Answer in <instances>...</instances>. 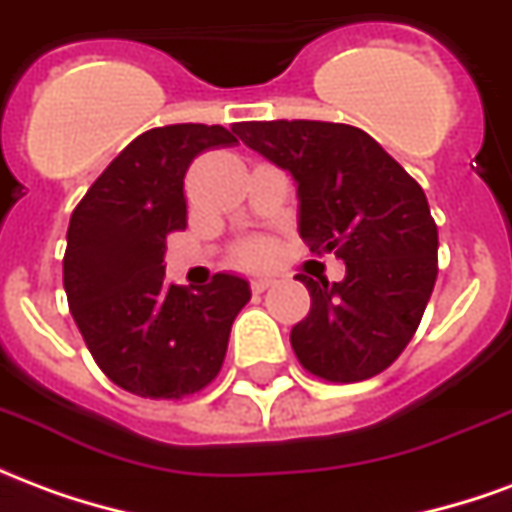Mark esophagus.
Here are the masks:
<instances>
[{
	"label": "esophagus",
	"instance_id": "obj_1",
	"mask_svg": "<svg viewBox=\"0 0 512 512\" xmlns=\"http://www.w3.org/2000/svg\"><path fill=\"white\" fill-rule=\"evenodd\" d=\"M271 285H274V279L255 277V279H252V293H263V290H268Z\"/></svg>",
	"mask_w": 512,
	"mask_h": 512
}]
</instances>
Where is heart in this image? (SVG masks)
Listing matches in <instances>:
<instances>
[{
	"mask_svg": "<svg viewBox=\"0 0 512 512\" xmlns=\"http://www.w3.org/2000/svg\"><path fill=\"white\" fill-rule=\"evenodd\" d=\"M268 257H271V244L266 238H252L238 249V260L244 266H263V263H268Z\"/></svg>",
	"mask_w": 512,
	"mask_h": 512,
	"instance_id": "obj_1",
	"label": "heart"
}]
</instances>
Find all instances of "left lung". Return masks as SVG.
Listing matches in <instances>:
<instances>
[{"label":"left lung","mask_w":512,"mask_h":512,"mask_svg":"<svg viewBox=\"0 0 512 512\" xmlns=\"http://www.w3.org/2000/svg\"><path fill=\"white\" fill-rule=\"evenodd\" d=\"M233 131L293 175L310 252L345 263L343 282L299 277L312 299L290 332L301 367L334 384L378 376L417 332L439 274L425 191L362 128L268 120Z\"/></svg>","instance_id":"8db88e82"}]
</instances>
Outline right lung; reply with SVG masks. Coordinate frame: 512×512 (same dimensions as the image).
<instances>
[{"mask_svg":"<svg viewBox=\"0 0 512 512\" xmlns=\"http://www.w3.org/2000/svg\"><path fill=\"white\" fill-rule=\"evenodd\" d=\"M233 142L222 126L150 128L73 211L62 260L68 307L98 367L131 395L180 400L211 384L235 315L252 299L235 274H216L194 293L164 282L167 235L186 227V169Z\"/></svg>","mask_w":512,"mask_h":512,"instance_id":"1","label":"right lung"}]
</instances>
